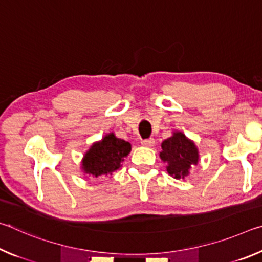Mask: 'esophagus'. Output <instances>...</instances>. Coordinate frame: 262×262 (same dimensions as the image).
Listing matches in <instances>:
<instances>
[{
  "mask_svg": "<svg viewBox=\"0 0 262 262\" xmlns=\"http://www.w3.org/2000/svg\"><path fill=\"white\" fill-rule=\"evenodd\" d=\"M141 144L143 145V147H148V148H150V147H152V145L155 144V140H154V139L143 140V141H141Z\"/></svg>",
  "mask_w": 262,
  "mask_h": 262,
  "instance_id": "1",
  "label": "esophagus"
}]
</instances>
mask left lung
<instances>
[{"instance_id": "obj_1", "label": "left lung", "mask_w": 262, "mask_h": 262, "mask_svg": "<svg viewBox=\"0 0 262 262\" xmlns=\"http://www.w3.org/2000/svg\"><path fill=\"white\" fill-rule=\"evenodd\" d=\"M166 171L174 179H185L189 170L198 165L200 155L194 142L188 139L183 132L176 130L168 139L162 142V151L159 152Z\"/></svg>"}]
</instances>
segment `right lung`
<instances>
[{
    "mask_svg": "<svg viewBox=\"0 0 262 262\" xmlns=\"http://www.w3.org/2000/svg\"><path fill=\"white\" fill-rule=\"evenodd\" d=\"M130 151L129 142L119 139L114 133H108L101 140L94 142L84 154L82 172L91 178L112 174L121 167V163Z\"/></svg>",
    "mask_w": 262,
    "mask_h": 262,
    "instance_id": "obj_1",
    "label": "right lung"
}]
</instances>
